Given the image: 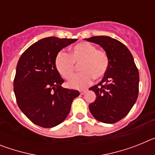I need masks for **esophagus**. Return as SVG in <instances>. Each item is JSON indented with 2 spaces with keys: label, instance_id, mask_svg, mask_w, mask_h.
I'll use <instances>...</instances> for the list:
<instances>
[{
  "label": "esophagus",
  "instance_id": "1",
  "mask_svg": "<svg viewBox=\"0 0 155 155\" xmlns=\"http://www.w3.org/2000/svg\"><path fill=\"white\" fill-rule=\"evenodd\" d=\"M85 92H86V90H82V91H80V94H84Z\"/></svg>",
  "mask_w": 155,
  "mask_h": 155
}]
</instances>
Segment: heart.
<instances>
[{"instance_id": "heart-1", "label": "heart", "mask_w": 155, "mask_h": 155, "mask_svg": "<svg viewBox=\"0 0 155 155\" xmlns=\"http://www.w3.org/2000/svg\"><path fill=\"white\" fill-rule=\"evenodd\" d=\"M79 65L81 72L71 79L67 85L74 89H81L89 85L93 78L100 79L106 74L109 66V56L104 50H97L89 42H81L71 49L70 55L59 52L55 58V67L58 73L65 79L71 78Z\"/></svg>"}]
</instances>
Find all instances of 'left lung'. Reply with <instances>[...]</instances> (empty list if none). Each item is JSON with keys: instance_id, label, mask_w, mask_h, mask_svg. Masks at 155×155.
I'll list each match as a JSON object with an SVG mask.
<instances>
[{"instance_id": "left-lung-1", "label": "left lung", "mask_w": 155, "mask_h": 155, "mask_svg": "<svg viewBox=\"0 0 155 155\" xmlns=\"http://www.w3.org/2000/svg\"><path fill=\"white\" fill-rule=\"evenodd\" d=\"M84 39L99 45L109 58L102 80L89 88L96 94L89 110L98 121L114 124L128 114L137 99L139 72L130 51L121 42L106 35Z\"/></svg>"}]
</instances>
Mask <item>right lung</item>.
<instances>
[{"label": "right lung", "instance_id": "1", "mask_svg": "<svg viewBox=\"0 0 155 155\" xmlns=\"http://www.w3.org/2000/svg\"><path fill=\"white\" fill-rule=\"evenodd\" d=\"M77 39L47 37L30 46L19 58L14 92L19 109L35 125L51 128L68 116L78 91L62 87L64 81L55 67L63 48Z\"/></svg>", "mask_w": 155, "mask_h": 155}]
</instances>
